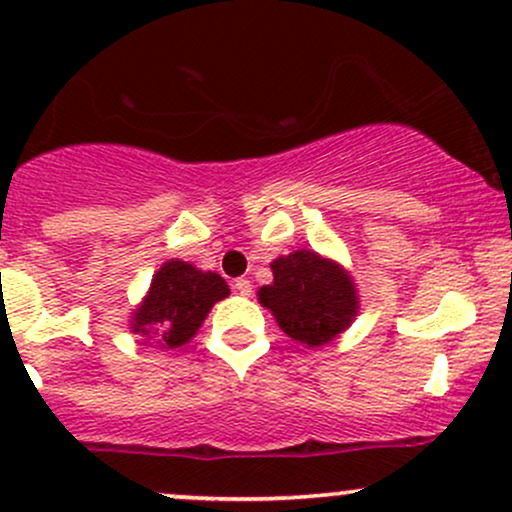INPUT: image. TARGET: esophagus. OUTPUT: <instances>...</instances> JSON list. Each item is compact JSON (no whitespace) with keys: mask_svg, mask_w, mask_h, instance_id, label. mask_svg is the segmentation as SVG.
Returning a JSON list of instances; mask_svg holds the SVG:
<instances>
[{"mask_svg":"<svg viewBox=\"0 0 512 512\" xmlns=\"http://www.w3.org/2000/svg\"><path fill=\"white\" fill-rule=\"evenodd\" d=\"M233 289H236V291L240 293V296L248 298L250 293H252V284H250L248 279H236V281H233Z\"/></svg>","mask_w":512,"mask_h":512,"instance_id":"1","label":"esophagus"}]
</instances>
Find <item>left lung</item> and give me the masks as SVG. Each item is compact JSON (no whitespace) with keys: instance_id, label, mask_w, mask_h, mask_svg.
<instances>
[{"instance_id":"1","label":"left lung","mask_w":512,"mask_h":512,"mask_svg":"<svg viewBox=\"0 0 512 512\" xmlns=\"http://www.w3.org/2000/svg\"><path fill=\"white\" fill-rule=\"evenodd\" d=\"M272 284L257 291L281 332L305 346L334 342L356 320L358 291L339 262L315 250H293L272 262Z\"/></svg>"}]
</instances>
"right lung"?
<instances>
[{
    "label": "right lung",
    "mask_w": 512,
    "mask_h": 512,
    "mask_svg": "<svg viewBox=\"0 0 512 512\" xmlns=\"http://www.w3.org/2000/svg\"><path fill=\"white\" fill-rule=\"evenodd\" d=\"M231 293L226 279L202 272L195 264L168 260L151 279L142 303L134 308L129 330L144 337V344L178 349L195 337L214 303Z\"/></svg>",
    "instance_id": "add662e5"
}]
</instances>
